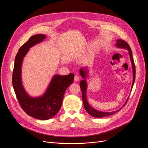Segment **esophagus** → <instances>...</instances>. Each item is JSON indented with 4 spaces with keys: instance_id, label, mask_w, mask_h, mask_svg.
<instances>
[{
    "instance_id": "1",
    "label": "esophagus",
    "mask_w": 148,
    "mask_h": 148,
    "mask_svg": "<svg viewBox=\"0 0 148 148\" xmlns=\"http://www.w3.org/2000/svg\"><path fill=\"white\" fill-rule=\"evenodd\" d=\"M79 77L78 76V75H75V76H74V81H76V82H77V81H78L79 80Z\"/></svg>"
}]
</instances>
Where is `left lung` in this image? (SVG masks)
Returning <instances> with one entry per match:
<instances>
[{
	"instance_id": "obj_1",
	"label": "left lung",
	"mask_w": 148,
	"mask_h": 148,
	"mask_svg": "<svg viewBox=\"0 0 148 148\" xmlns=\"http://www.w3.org/2000/svg\"><path fill=\"white\" fill-rule=\"evenodd\" d=\"M116 46L118 48H121V49H125L126 50H128L129 51V54H130V59L131 61V64H132V71H133V82H132V87H131V90L132 89V87L134 86V82L135 80V64H134V61L133 59V57L132 55V51L131 49L129 46V45L126 43V42L123 40L121 39H118L116 40ZM79 73L81 76L84 78V79H82L80 83H79V86H80V88L81 90V92H82V101H83V103H84V108H85L86 111L92 116L95 117V118H103L105 116H107L109 115H111L116 112L119 111L121 109L120 108L119 110H117V111H115L113 112H101V111H97L96 110H95L94 108H93L91 105L89 104V103L87 101V81L86 80L88 72L87 70L86 69V68H81L79 70ZM128 98L126 100V101L125 102V103H124V105H123L122 108L125 106L126 103L127 102Z\"/></svg>"
}]
</instances>
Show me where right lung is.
<instances>
[{
  "label": "right lung",
  "instance_id": "right-lung-1",
  "mask_svg": "<svg viewBox=\"0 0 148 148\" xmlns=\"http://www.w3.org/2000/svg\"><path fill=\"white\" fill-rule=\"evenodd\" d=\"M46 37L45 34L34 35L19 49L15 57L12 76L13 87L21 107L29 115L40 120L50 119L59 111L66 90L73 83L74 77L73 73L54 75L45 94L38 97H32L26 92L22 82L23 60L30 48Z\"/></svg>",
  "mask_w": 148,
  "mask_h": 148
}]
</instances>
